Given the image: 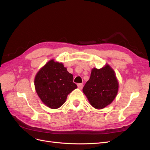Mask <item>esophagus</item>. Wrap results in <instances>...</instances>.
<instances>
[{
	"instance_id": "1",
	"label": "esophagus",
	"mask_w": 150,
	"mask_h": 150,
	"mask_svg": "<svg viewBox=\"0 0 150 150\" xmlns=\"http://www.w3.org/2000/svg\"><path fill=\"white\" fill-rule=\"evenodd\" d=\"M78 88L81 89L83 87V84L82 83H79V84H78Z\"/></svg>"
}]
</instances>
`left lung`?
Masks as SVG:
<instances>
[{
	"mask_svg": "<svg viewBox=\"0 0 150 150\" xmlns=\"http://www.w3.org/2000/svg\"><path fill=\"white\" fill-rule=\"evenodd\" d=\"M118 88L119 83L115 72L107 64L99 69L93 68L83 91L91 105L97 110H101L114 100Z\"/></svg>",
	"mask_w": 150,
	"mask_h": 150,
	"instance_id": "1",
	"label": "left lung"
}]
</instances>
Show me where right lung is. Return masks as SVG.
<instances>
[{"label":"right lung","instance_id":"add662e5","mask_svg":"<svg viewBox=\"0 0 150 150\" xmlns=\"http://www.w3.org/2000/svg\"><path fill=\"white\" fill-rule=\"evenodd\" d=\"M35 89L40 100L51 109L60 108L67 95L78 88L73 76L62 63L54 59L48 61L40 69L34 79Z\"/></svg>","mask_w":150,"mask_h":150}]
</instances>
